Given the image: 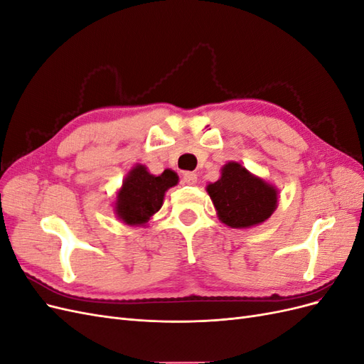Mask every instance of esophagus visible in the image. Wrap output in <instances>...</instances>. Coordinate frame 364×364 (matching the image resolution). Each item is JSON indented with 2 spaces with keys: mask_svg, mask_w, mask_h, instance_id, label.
Listing matches in <instances>:
<instances>
[{
  "mask_svg": "<svg viewBox=\"0 0 364 364\" xmlns=\"http://www.w3.org/2000/svg\"><path fill=\"white\" fill-rule=\"evenodd\" d=\"M182 182L186 185H194L197 182V174L193 171H186L182 176Z\"/></svg>",
  "mask_w": 364,
  "mask_h": 364,
  "instance_id": "obj_1",
  "label": "esophagus"
}]
</instances>
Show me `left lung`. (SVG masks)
Wrapping results in <instances>:
<instances>
[{
    "label": "left lung",
    "instance_id": "1",
    "mask_svg": "<svg viewBox=\"0 0 364 364\" xmlns=\"http://www.w3.org/2000/svg\"><path fill=\"white\" fill-rule=\"evenodd\" d=\"M206 191L220 222L235 229L266 222L278 206V190L234 161L223 165L220 179Z\"/></svg>",
    "mask_w": 364,
    "mask_h": 364
}]
</instances>
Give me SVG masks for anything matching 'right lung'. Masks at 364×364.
<instances>
[{
    "label": "right lung",
    "instance_id": "add662e5",
    "mask_svg": "<svg viewBox=\"0 0 364 364\" xmlns=\"http://www.w3.org/2000/svg\"><path fill=\"white\" fill-rule=\"evenodd\" d=\"M178 174L171 170L155 176L147 171L146 165L136 164L117 193V217L129 226H146L161 209L165 191L178 185Z\"/></svg>",
    "mask_w": 364,
    "mask_h": 364
}]
</instances>
